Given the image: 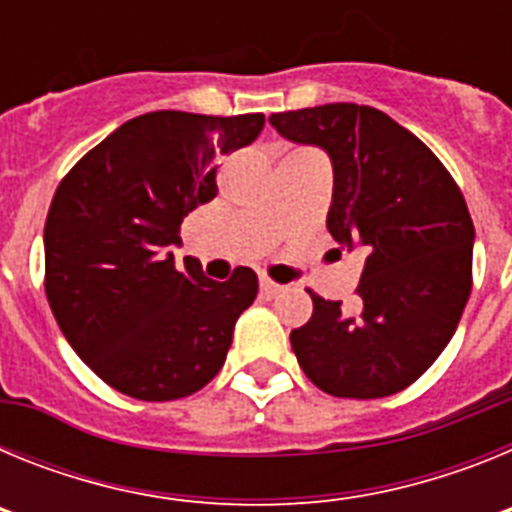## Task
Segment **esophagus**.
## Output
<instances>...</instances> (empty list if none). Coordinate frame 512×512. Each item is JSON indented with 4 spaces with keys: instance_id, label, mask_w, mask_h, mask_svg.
Instances as JSON below:
<instances>
[{
    "instance_id": "34e87169",
    "label": "esophagus",
    "mask_w": 512,
    "mask_h": 512,
    "mask_svg": "<svg viewBox=\"0 0 512 512\" xmlns=\"http://www.w3.org/2000/svg\"><path fill=\"white\" fill-rule=\"evenodd\" d=\"M282 292H284V287L274 284L271 279H261V297H266V300H274V297H279Z\"/></svg>"
}]
</instances>
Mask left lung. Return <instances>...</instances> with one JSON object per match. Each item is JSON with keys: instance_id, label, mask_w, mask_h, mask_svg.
Here are the masks:
<instances>
[{"instance_id": "1", "label": "left lung", "mask_w": 512, "mask_h": 512, "mask_svg": "<svg viewBox=\"0 0 512 512\" xmlns=\"http://www.w3.org/2000/svg\"><path fill=\"white\" fill-rule=\"evenodd\" d=\"M271 128L318 146L333 166L330 235L364 248L359 310L312 295L289 333L302 372L333 397L405 390L454 336L472 292L474 225L443 164L392 117L364 104L277 112Z\"/></svg>"}]
</instances>
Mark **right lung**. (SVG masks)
<instances>
[{"label":"right lung","instance_id":"right-lung-1","mask_svg":"<svg viewBox=\"0 0 512 512\" xmlns=\"http://www.w3.org/2000/svg\"><path fill=\"white\" fill-rule=\"evenodd\" d=\"M264 115L148 112L81 158L43 230L45 295L79 359L122 395L179 400L225 364L253 269L212 282L174 266L182 220L217 194V156L251 146Z\"/></svg>","mask_w":512,"mask_h":512}]
</instances>
